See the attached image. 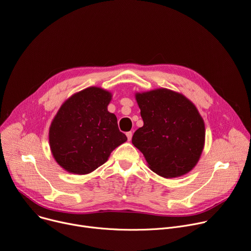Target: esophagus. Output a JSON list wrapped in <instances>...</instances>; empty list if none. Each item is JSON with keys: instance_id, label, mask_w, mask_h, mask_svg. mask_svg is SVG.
Wrapping results in <instances>:
<instances>
[{"instance_id": "34e87169", "label": "esophagus", "mask_w": 251, "mask_h": 251, "mask_svg": "<svg viewBox=\"0 0 251 251\" xmlns=\"http://www.w3.org/2000/svg\"><path fill=\"white\" fill-rule=\"evenodd\" d=\"M126 137H127V140L130 141L131 138H132V132H131V131H128V132H126Z\"/></svg>"}]
</instances>
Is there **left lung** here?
I'll list each match as a JSON object with an SVG mask.
<instances>
[{"label": "left lung", "instance_id": "left-lung-1", "mask_svg": "<svg viewBox=\"0 0 251 251\" xmlns=\"http://www.w3.org/2000/svg\"><path fill=\"white\" fill-rule=\"evenodd\" d=\"M144 126L133 133L149 168L171 179L194 168L205 145V124L197 107L182 93L157 88L134 94Z\"/></svg>", "mask_w": 251, "mask_h": 251}]
</instances>
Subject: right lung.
I'll use <instances>...</instances> for the list:
<instances>
[{
    "instance_id": "1",
    "label": "right lung",
    "mask_w": 251,
    "mask_h": 251,
    "mask_svg": "<svg viewBox=\"0 0 251 251\" xmlns=\"http://www.w3.org/2000/svg\"><path fill=\"white\" fill-rule=\"evenodd\" d=\"M111 99L108 90L90 86L72 94L55 114L49 145L54 160L66 172L87 175L126 142L117 117L107 110Z\"/></svg>"
}]
</instances>
